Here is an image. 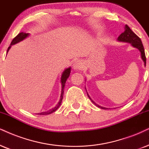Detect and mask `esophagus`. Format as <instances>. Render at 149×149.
Returning a JSON list of instances; mask_svg holds the SVG:
<instances>
[{
	"label": "esophagus",
	"instance_id": "obj_1",
	"mask_svg": "<svg viewBox=\"0 0 149 149\" xmlns=\"http://www.w3.org/2000/svg\"><path fill=\"white\" fill-rule=\"evenodd\" d=\"M73 67L74 69H79V70L83 69V67H84L83 62H82V61H76L74 63H73Z\"/></svg>",
	"mask_w": 149,
	"mask_h": 149
}]
</instances>
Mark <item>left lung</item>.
I'll return each mask as SVG.
<instances>
[{"mask_svg":"<svg viewBox=\"0 0 149 149\" xmlns=\"http://www.w3.org/2000/svg\"><path fill=\"white\" fill-rule=\"evenodd\" d=\"M118 40L119 41H122V42H127L131 43V44L132 45V46H133L135 48L138 49L141 53V57H142V59L143 60V61H144V63L145 67H146V56H145L144 49V46H143L142 45V40H141L140 38L137 36L133 32L132 30L130 29V27L127 25V24H126L125 25V31L119 36ZM88 97L90 98L89 95H88ZM90 100L92 101V102L94 103L95 104H96L91 98H90ZM97 106L101 109H107V108L100 107L99 106V105H97Z\"/></svg>","mask_w":149,"mask_h":149,"instance_id":"obj_1","label":"left lung"}]
</instances>
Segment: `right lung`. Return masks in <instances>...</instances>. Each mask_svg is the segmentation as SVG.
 <instances>
[{"label":"right lung","instance_id":"1","mask_svg":"<svg viewBox=\"0 0 149 149\" xmlns=\"http://www.w3.org/2000/svg\"><path fill=\"white\" fill-rule=\"evenodd\" d=\"M28 35H29V33H24V32H20V33H18V34L12 40V42H11L10 46H9V47H8V49H7V52H8V51L9 50V49H10L11 47H12V45L16 44V43L19 42H20V41H22V40H24V38H27V37L28 36ZM70 72H71V68H68V69H65V70L64 71V72L63 73V74H62V76H61L62 91H61V99H60L59 102L58 103V104L56 105V106L55 107H54V108L50 109V110L47 111L40 113H38V115H48V114L52 113L55 112L57 110V109H58V108H59V107L61 106V103H62V100H63V98L64 88H65L66 81H67V78H68L69 77V75H70Z\"/></svg>","mask_w":149,"mask_h":149}]
</instances>
